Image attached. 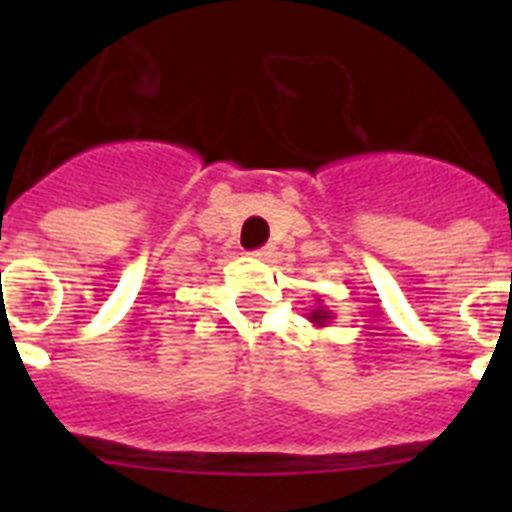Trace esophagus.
Segmentation results:
<instances>
[{"mask_svg":"<svg viewBox=\"0 0 512 512\" xmlns=\"http://www.w3.org/2000/svg\"><path fill=\"white\" fill-rule=\"evenodd\" d=\"M253 256H256L259 261H266L271 256V246H264V248H259V251H253Z\"/></svg>","mask_w":512,"mask_h":512,"instance_id":"1","label":"esophagus"}]
</instances>
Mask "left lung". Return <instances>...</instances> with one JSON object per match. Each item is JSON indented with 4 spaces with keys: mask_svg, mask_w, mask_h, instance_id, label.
Here are the masks:
<instances>
[{
    "mask_svg": "<svg viewBox=\"0 0 512 512\" xmlns=\"http://www.w3.org/2000/svg\"><path fill=\"white\" fill-rule=\"evenodd\" d=\"M315 305L318 307H312V310L307 312V320H310L312 325H318V328H325V325L333 320V312H330L320 300H315Z\"/></svg>",
    "mask_w": 512,
    "mask_h": 512,
    "instance_id": "left-lung-1",
    "label": "left lung"
}]
</instances>
